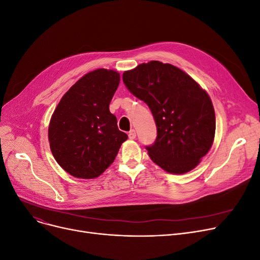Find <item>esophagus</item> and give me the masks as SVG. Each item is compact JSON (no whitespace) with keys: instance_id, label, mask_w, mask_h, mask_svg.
Segmentation results:
<instances>
[{"instance_id":"1","label":"esophagus","mask_w":260,"mask_h":260,"mask_svg":"<svg viewBox=\"0 0 260 260\" xmlns=\"http://www.w3.org/2000/svg\"><path fill=\"white\" fill-rule=\"evenodd\" d=\"M128 137H129V139L134 140L135 138H137V132H135V130H134V129L130 130V131H129V133H128Z\"/></svg>"}]
</instances>
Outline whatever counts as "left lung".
<instances>
[{"instance_id": "obj_1", "label": "left lung", "mask_w": 260, "mask_h": 260, "mask_svg": "<svg viewBox=\"0 0 260 260\" xmlns=\"http://www.w3.org/2000/svg\"><path fill=\"white\" fill-rule=\"evenodd\" d=\"M122 81L154 118L156 139L146 146L153 162L170 174L193 169L215 137V111L208 94L186 73L159 61L125 72Z\"/></svg>"}]
</instances>
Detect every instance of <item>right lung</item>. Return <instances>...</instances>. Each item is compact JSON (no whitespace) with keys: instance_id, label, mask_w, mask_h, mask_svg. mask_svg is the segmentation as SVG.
<instances>
[{"instance_id":"right-lung-1","label":"right lung","mask_w":260,"mask_h":260,"mask_svg":"<svg viewBox=\"0 0 260 260\" xmlns=\"http://www.w3.org/2000/svg\"><path fill=\"white\" fill-rule=\"evenodd\" d=\"M118 84L117 72L93 71L72 86L55 110L48 128L49 146L57 163L73 177L101 176L128 139L109 110Z\"/></svg>"}]
</instances>
